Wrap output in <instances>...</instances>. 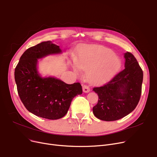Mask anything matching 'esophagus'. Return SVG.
<instances>
[{
  "label": "esophagus",
  "instance_id": "esophagus-1",
  "mask_svg": "<svg viewBox=\"0 0 157 157\" xmlns=\"http://www.w3.org/2000/svg\"><path fill=\"white\" fill-rule=\"evenodd\" d=\"M83 92H85V93H88V92L90 91V88H89L88 86L85 85H83Z\"/></svg>",
  "mask_w": 157,
  "mask_h": 157
}]
</instances>
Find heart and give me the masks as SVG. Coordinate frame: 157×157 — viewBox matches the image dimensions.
<instances>
[{
    "mask_svg": "<svg viewBox=\"0 0 157 157\" xmlns=\"http://www.w3.org/2000/svg\"><path fill=\"white\" fill-rule=\"evenodd\" d=\"M72 65L76 74H81L82 69L86 71L88 80L95 84L111 78L120 68L121 61L111 49L92 45L82 48Z\"/></svg>",
    "mask_w": 157,
    "mask_h": 157,
    "instance_id": "b5f03b06",
    "label": "heart"
}]
</instances>
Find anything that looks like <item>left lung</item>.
Segmentation results:
<instances>
[{"mask_svg":"<svg viewBox=\"0 0 157 157\" xmlns=\"http://www.w3.org/2000/svg\"><path fill=\"white\" fill-rule=\"evenodd\" d=\"M125 69L108 83L95 87L98 101L93 108L95 116L101 120L115 121L134 111L141 95L143 72L135 56L125 53Z\"/></svg>","mask_w":157,"mask_h":157,"instance_id":"1","label":"left lung"}]
</instances>
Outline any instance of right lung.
I'll return each mask as SVG.
<instances>
[{
  "label": "right lung",
  "instance_id": "right-lung-1",
  "mask_svg": "<svg viewBox=\"0 0 157 157\" xmlns=\"http://www.w3.org/2000/svg\"><path fill=\"white\" fill-rule=\"evenodd\" d=\"M62 53L51 40L27 49L14 70L20 99L26 109L37 117L57 120L67 114L73 98L83 92L79 83L69 85L53 77L42 78L37 69V59Z\"/></svg>",
  "mask_w": 157,
  "mask_h": 157
}]
</instances>
